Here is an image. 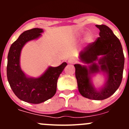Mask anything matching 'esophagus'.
<instances>
[{
  "label": "esophagus",
  "mask_w": 129,
  "mask_h": 129,
  "mask_svg": "<svg viewBox=\"0 0 129 129\" xmlns=\"http://www.w3.org/2000/svg\"><path fill=\"white\" fill-rule=\"evenodd\" d=\"M75 61H76V60H75V58H73V57H70V58L68 60V63L73 64V63L75 62Z\"/></svg>",
  "instance_id": "1"
}]
</instances>
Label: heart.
<instances>
[{"label": "heart", "mask_w": 129, "mask_h": 129, "mask_svg": "<svg viewBox=\"0 0 129 129\" xmlns=\"http://www.w3.org/2000/svg\"><path fill=\"white\" fill-rule=\"evenodd\" d=\"M92 36H91L90 34H87V35H86V36H85V41H87V42H91V41H92Z\"/></svg>", "instance_id": "obj_1"}]
</instances>
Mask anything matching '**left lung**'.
<instances>
[{
	"label": "left lung",
	"mask_w": 129,
	"mask_h": 129,
	"mask_svg": "<svg viewBox=\"0 0 129 129\" xmlns=\"http://www.w3.org/2000/svg\"><path fill=\"white\" fill-rule=\"evenodd\" d=\"M100 29V37L88 44L79 54V59L88 67L75 64V76L78 90L82 96L93 100H103L109 98L119 88L122 79L124 56L119 39L110 28L105 25H96ZM99 55L103 56L98 59ZM98 61V63H96ZM99 72L107 75L104 86L96 90L91 77Z\"/></svg>",
	"instance_id": "1"
}]
</instances>
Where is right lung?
Here are the masks:
<instances>
[{"instance_id":"right-lung-1","label":"right lung","mask_w":129,"mask_h":129,"mask_svg":"<svg viewBox=\"0 0 129 129\" xmlns=\"http://www.w3.org/2000/svg\"><path fill=\"white\" fill-rule=\"evenodd\" d=\"M44 31L35 28L20 35L10 47L7 67V78L13 91L20 100L31 104H40L55 94L60 74L67 66L63 62L57 67H49L42 76L34 78L26 76L20 66V56L25 44L39 38Z\"/></svg>"}]
</instances>
